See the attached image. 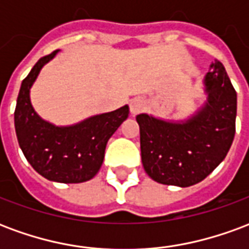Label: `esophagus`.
Returning a JSON list of instances; mask_svg holds the SVG:
<instances>
[{
	"label": "esophagus",
	"mask_w": 249,
	"mask_h": 249,
	"mask_svg": "<svg viewBox=\"0 0 249 249\" xmlns=\"http://www.w3.org/2000/svg\"><path fill=\"white\" fill-rule=\"evenodd\" d=\"M144 109H145V101L144 100H141V98H133V100H130L129 110L132 116L141 113Z\"/></svg>",
	"instance_id": "1"
}]
</instances>
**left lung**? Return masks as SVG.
Masks as SVG:
<instances>
[{
    "mask_svg": "<svg viewBox=\"0 0 249 249\" xmlns=\"http://www.w3.org/2000/svg\"><path fill=\"white\" fill-rule=\"evenodd\" d=\"M205 103L185 120L171 121L141 113L142 167L157 183L191 187L213 172L235 137L237 96L225 68L212 62L204 77Z\"/></svg>",
    "mask_w": 249,
    "mask_h": 249,
    "instance_id": "left-lung-1",
    "label": "left lung"
}]
</instances>
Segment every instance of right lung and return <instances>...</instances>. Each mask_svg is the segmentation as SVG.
<instances>
[{
	"label": "right lung",
	"mask_w": 249,
	"mask_h": 249,
	"mask_svg": "<svg viewBox=\"0 0 249 249\" xmlns=\"http://www.w3.org/2000/svg\"><path fill=\"white\" fill-rule=\"evenodd\" d=\"M57 53L54 51L40 58L21 84L14 110L16 135L24 156L42 178L64 184L84 183L100 171L107 142L128 119L129 107L124 105L66 126L41 119L30 101V89L42 66Z\"/></svg>",
	"instance_id": "add662e5"
}]
</instances>
